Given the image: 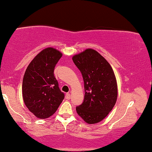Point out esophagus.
Instances as JSON below:
<instances>
[{
	"instance_id": "esophagus-1",
	"label": "esophagus",
	"mask_w": 152,
	"mask_h": 152,
	"mask_svg": "<svg viewBox=\"0 0 152 152\" xmlns=\"http://www.w3.org/2000/svg\"><path fill=\"white\" fill-rule=\"evenodd\" d=\"M66 98L67 99H71V94L70 93L66 94Z\"/></svg>"
}]
</instances>
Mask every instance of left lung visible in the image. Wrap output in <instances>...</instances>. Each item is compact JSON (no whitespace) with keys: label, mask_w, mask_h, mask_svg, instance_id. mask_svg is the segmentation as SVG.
Returning <instances> with one entry per match:
<instances>
[{"label":"left lung","mask_w":152,"mask_h":152,"mask_svg":"<svg viewBox=\"0 0 152 152\" xmlns=\"http://www.w3.org/2000/svg\"><path fill=\"white\" fill-rule=\"evenodd\" d=\"M82 75L85 95L77 113L87 124H97L109 114L117 99V84L111 66L93 49L72 57Z\"/></svg>","instance_id":"8db88e82"}]
</instances>
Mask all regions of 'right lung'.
Wrapping results in <instances>:
<instances>
[{
  "instance_id": "obj_1",
  "label": "right lung",
  "mask_w": 152,
  "mask_h": 152,
  "mask_svg": "<svg viewBox=\"0 0 152 152\" xmlns=\"http://www.w3.org/2000/svg\"><path fill=\"white\" fill-rule=\"evenodd\" d=\"M62 54L47 48L28 66L23 80V96L26 106L36 117L47 118L56 113L64 98L54 76L55 67Z\"/></svg>"
}]
</instances>
